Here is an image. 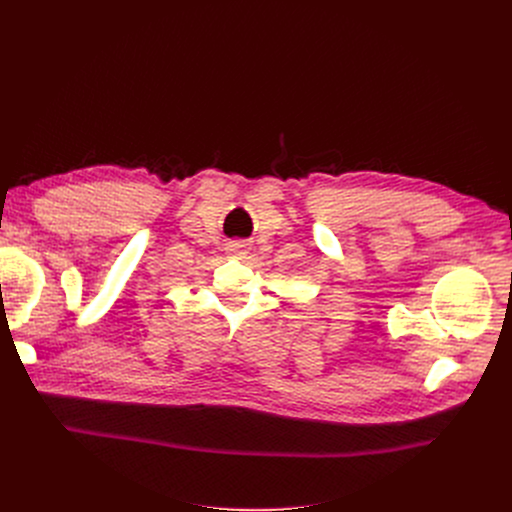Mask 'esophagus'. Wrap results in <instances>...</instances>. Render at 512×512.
Segmentation results:
<instances>
[{
  "label": "esophagus",
  "mask_w": 512,
  "mask_h": 512,
  "mask_svg": "<svg viewBox=\"0 0 512 512\" xmlns=\"http://www.w3.org/2000/svg\"><path fill=\"white\" fill-rule=\"evenodd\" d=\"M225 249L231 257H245L249 253V243L247 241H229Z\"/></svg>",
  "instance_id": "1"
}]
</instances>
